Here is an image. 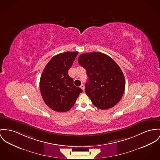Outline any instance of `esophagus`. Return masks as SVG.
Returning <instances> with one entry per match:
<instances>
[{"label":"esophagus","mask_w":160,"mask_h":160,"mask_svg":"<svg viewBox=\"0 0 160 160\" xmlns=\"http://www.w3.org/2000/svg\"><path fill=\"white\" fill-rule=\"evenodd\" d=\"M80 88H82V90H83V91H85V86H84V85H83V84L81 85V86H80Z\"/></svg>","instance_id":"obj_1"}]
</instances>
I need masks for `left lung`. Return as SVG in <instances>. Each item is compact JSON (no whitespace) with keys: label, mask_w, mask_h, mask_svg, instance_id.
Here are the masks:
<instances>
[{"label":"left lung","mask_w":160,"mask_h":160,"mask_svg":"<svg viewBox=\"0 0 160 160\" xmlns=\"http://www.w3.org/2000/svg\"><path fill=\"white\" fill-rule=\"evenodd\" d=\"M78 62L86 71L85 92L92 104L101 110L115 106L123 96L125 82L123 72L109 56L94 52L80 55Z\"/></svg>","instance_id":"obj_1"}]
</instances>
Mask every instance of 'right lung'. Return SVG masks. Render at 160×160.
Listing matches in <instances>:
<instances>
[{"label":"right lung","instance_id":"right-lung-1","mask_svg":"<svg viewBox=\"0 0 160 160\" xmlns=\"http://www.w3.org/2000/svg\"><path fill=\"white\" fill-rule=\"evenodd\" d=\"M78 52H66L55 55L41 74L39 86L42 99L52 110L66 112L74 106L83 91L74 85L68 75Z\"/></svg>","mask_w":160,"mask_h":160}]
</instances>
